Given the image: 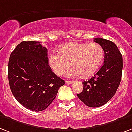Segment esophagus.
Masks as SVG:
<instances>
[{"label":"esophagus","instance_id":"1","mask_svg":"<svg viewBox=\"0 0 132 132\" xmlns=\"http://www.w3.org/2000/svg\"><path fill=\"white\" fill-rule=\"evenodd\" d=\"M73 81H66V84H73Z\"/></svg>","mask_w":132,"mask_h":132}]
</instances>
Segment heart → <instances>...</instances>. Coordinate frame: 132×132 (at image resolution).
I'll return each instance as SVG.
<instances>
[{"label":"heart","mask_w":132,"mask_h":132,"mask_svg":"<svg viewBox=\"0 0 132 132\" xmlns=\"http://www.w3.org/2000/svg\"><path fill=\"white\" fill-rule=\"evenodd\" d=\"M104 56V49L97 43L70 42L59 46L58 53H50L48 63L57 76L63 75L71 65L73 68L67 73L68 77L80 75L82 78H88L101 67Z\"/></svg>","instance_id":"b5f03b06"}]
</instances>
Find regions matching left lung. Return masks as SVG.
<instances>
[{
    "label": "left lung",
    "instance_id": "8db88e82",
    "mask_svg": "<svg viewBox=\"0 0 132 132\" xmlns=\"http://www.w3.org/2000/svg\"><path fill=\"white\" fill-rule=\"evenodd\" d=\"M104 49V64L92 78L82 82L83 90L77 97L86 106L98 107L106 104L116 94L122 77V57L113 42L95 38Z\"/></svg>",
    "mask_w": 132,
    "mask_h": 132
}]
</instances>
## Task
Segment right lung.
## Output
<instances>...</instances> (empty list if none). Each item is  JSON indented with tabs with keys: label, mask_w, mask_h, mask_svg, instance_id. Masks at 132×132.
<instances>
[{
	"label": "right lung",
	"mask_w": 132,
	"mask_h": 132,
	"mask_svg": "<svg viewBox=\"0 0 132 132\" xmlns=\"http://www.w3.org/2000/svg\"><path fill=\"white\" fill-rule=\"evenodd\" d=\"M10 89L20 104L34 111L46 109L65 84L48 63V50L39 42H22L8 63Z\"/></svg>",
	"instance_id": "add662e5"
}]
</instances>
